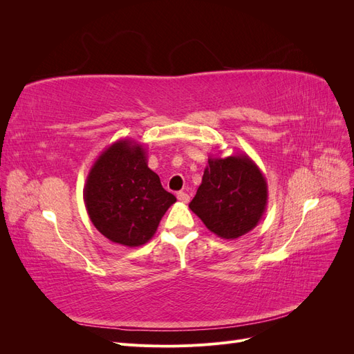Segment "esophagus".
I'll return each mask as SVG.
<instances>
[{
  "label": "esophagus",
  "mask_w": 354,
  "mask_h": 354,
  "mask_svg": "<svg viewBox=\"0 0 354 354\" xmlns=\"http://www.w3.org/2000/svg\"><path fill=\"white\" fill-rule=\"evenodd\" d=\"M177 199H178L180 202L187 203L189 199H190V196L186 194V192H178V194H177Z\"/></svg>",
  "instance_id": "34e87169"
}]
</instances>
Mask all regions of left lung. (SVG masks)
Masks as SVG:
<instances>
[{"mask_svg": "<svg viewBox=\"0 0 354 354\" xmlns=\"http://www.w3.org/2000/svg\"><path fill=\"white\" fill-rule=\"evenodd\" d=\"M267 181L246 153L208 158L202 183L189 208L221 239L251 232L267 207Z\"/></svg>", "mask_w": 354, "mask_h": 354, "instance_id": "left-lung-1", "label": "left lung"}]
</instances>
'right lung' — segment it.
<instances>
[{
  "label": "right lung",
  "mask_w": 354,
  "mask_h": 354,
  "mask_svg": "<svg viewBox=\"0 0 354 354\" xmlns=\"http://www.w3.org/2000/svg\"><path fill=\"white\" fill-rule=\"evenodd\" d=\"M147 167L142 143L122 138L95 159L84 186V202L94 227L124 246L151 241L160 218L176 202Z\"/></svg>",
  "instance_id": "add662e5"
}]
</instances>
